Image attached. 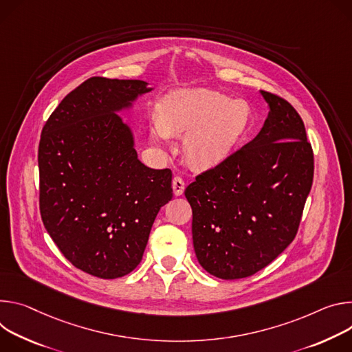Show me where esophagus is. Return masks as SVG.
Listing matches in <instances>:
<instances>
[{"label": "esophagus", "instance_id": "obj_1", "mask_svg": "<svg viewBox=\"0 0 352 352\" xmlns=\"http://www.w3.org/2000/svg\"><path fill=\"white\" fill-rule=\"evenodd\" d=\"M172 188H173V194L175 196H182L184 191V182L182 177L175 176L172 180Z\"/></svg>", "mask_w": 352, "mask_h": 352}]
</instances>
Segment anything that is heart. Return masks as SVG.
Segmentation results:
<instances>
[{
	"instance_id": "1",
	"label": "heart",
	"mask_w": 352,
	"mask_h": 352,
	"mask_svg": "<svg viewBox=\"0 0 352 352\" xmlns=\"http://www.w3.org/2000/svg\"><path fill=\"white\" fill-rule=\"evenodd\" d=\"M250 110L243 100L207 89L184 88L168 94L151 126V140L164 145L168 135H186L183 151L192 166L208 169L222 162L246 130Z\"/></svg>"
}]
</instances>
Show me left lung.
I'll use <instances>...</instances> for the list:
<instances>
[{"label":"left lung","mask_w":352,"mask_h":352,"mask_svg":"<svg viewBox=\"0 0 352 352\" xmlns=\"http://www.w3.org/2000/svg\"><path fill=\"white\" fill-rule=\"evenodd\" d=\"M260 94L268 104L260 133L184 191L197 260L222 280L250 277L289 246L314 182L300 116L285 99Z\"/></svg>","instance_id":"obj_1"}]
</instances>
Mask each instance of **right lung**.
Wrapping results in <instances>:
<instances>
[{"label":"right lung","instance_id":"1","mask_svg":"<svg viewBox=\"0 0 352 352\" xmlns=\"http://www.w3.org/2000/svg\"><path fill=\"white\" fill-rule=\"evenodd\" d=\"M153 88L140 80L94 76L69 92L38 144L41 214L64 257L113 280L141 261L152 223L172 200V172L151 169L119 113Z\"/></svg>","mask_w":352,"mask_h":352}]
</instances>
